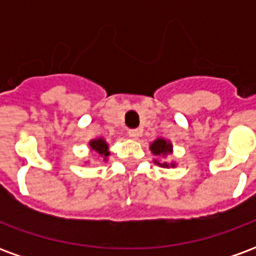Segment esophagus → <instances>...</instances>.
Wrapping results in <instances>:
<instances>
[{
  "instance_id": "34e87169",
  "label": "esophagus",
  "mask_w": 256,
  "mask_h": 256,
  "mask_svg": "<svg viewBox=\"0 0 256 256\" xmlns=\"http://www.w3.org/2000/svg\"><path fill=\"white\" fill-rule=\"evenodd\" d=\"M128 138H132V140H138L140 132H138V130H128Z\"/></svg>"
}]
</instances>
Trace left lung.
<instances>
[{
	"instance_id": "left-lung-1",
	"label": "left lung",
	"mask_w": 256,
	"mask_h": 256,
	"mask_svg": "<svg viewBox=\"0 0 256 256\" xmlns=\"http://www.w3.org/2000/svg\"><path fill=\"white\" fill-rule=\"evenodd\" d=\"M150 150L152 152V155L155 156V159H154L155 164L163 167V168H174V167H177V163L174 160H167V158L172 155V144L170 140L158 137V138L154 140L150 144Z\"/></svg>"
}]
</instances>
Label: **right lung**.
Segmentation results:
<instances>
[{"label": "right lung", "mask_w": 256, "mask_h": 256, "mask_svg": "<svg viewBox=\"0 0 256 256\" xmlns=\"http://www.w3.org/2000/svg\"><path fill=\"white\" fill-rule=\"evenodd\" d=\"M88 144H89L90 150H94L96 154L100 156L104 162L108 160V156L111 154L110 152V144L102 137H97V138L90 140ZM84 163H88V162H84Z\"/></svg>", "instance_id": "obj_1"}]
</instances>
